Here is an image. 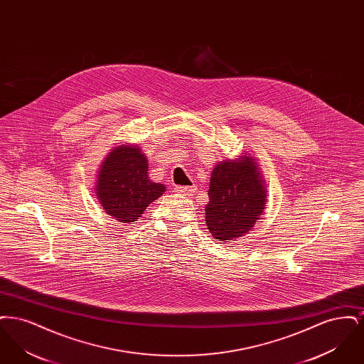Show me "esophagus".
Here are the masks:
<instances>
[{
  "label": "esophagus",
  "instance_id": "obj_1",
  "mask_svg": "<svg viewBox=\"0 0 364 364\" xmlns=\"http://www.w3.org/2000/svg\"><path fill=\"white\" fill-rule=\"evenodd\" d=\"M176 192L181 196H186V198H190L193 195V190L190 187H176Z\"/></svg>",
  "mask_w": 364,
  "mask_h": 364
}]
</instances>
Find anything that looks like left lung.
<instances>
[{"label": "left lung", "mask_w": 364, "mask_h": 364, "mask_svg": "<svg viewBox=\"0 0 364 364\" xmlns=\"http://www.w3.org/2000/svg\"><path fill=\"white\" fill-rule=\"evenodd\" d=\"M266 188L258 164L251 156L226 159L211 172L206 225L218 242L242 237L259 220Z\"/></svg>", "instance_id": "1"}]
</instances>
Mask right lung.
<instances>
[{"instance_id":"add662e5","label":"right lung","mask_w":364,"mask_h":364,"mask_svg":"<svg viewBox=\"0 0 364 364\" xmlns=\"http://www.w3.org/2000/svg\"><path fill=\"white\" fill-rule=\"evenodd\" d=\"M147 158L138 146H117L98 171L95 193L105 213L117 221H136L144 208L158 199L165 186L149 178Z\"/></svg>"}]
</instances>
